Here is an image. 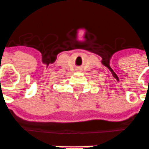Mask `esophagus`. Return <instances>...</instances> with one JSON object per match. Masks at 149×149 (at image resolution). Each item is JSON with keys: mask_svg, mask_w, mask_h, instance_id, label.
<instances>
[{"mask_svg": "<svg viewBox=\"0 0 149 149\" xmlns=\"http://www.w3.org/2000/svg\"><path fill=\"white\" fill-rule=\"evenodd\" d=\"M77 70H78V71H79V70H81V69H80V68H79V69H77Z\"/></svg>", "mask_w": 149, "mask_h": 149, "instance_id": "1", "label": "esophagus"}]
</instances>
